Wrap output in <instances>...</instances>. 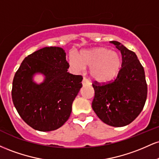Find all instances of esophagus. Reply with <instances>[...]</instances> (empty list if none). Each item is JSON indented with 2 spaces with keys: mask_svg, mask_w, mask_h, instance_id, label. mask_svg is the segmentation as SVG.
Returning <instances> with one entry per match:
<instances>
[{
  "mask_svg": "<svg viewBox=\"0 0 159 159\" xmlns=\"http://www.w3.org/2000/svg\"><path fill=\"white\" fill-rule=\"evenodd\" d=\"M90 81L88 79H87L86 78H83V81H82V85L86 86V85H90Z\"/></svg>",
  "mask_w": 159,
  "mask_h": 159,
  "instance_id": "esophagus-1",
  "label": "esophagus"
}]
</instances>
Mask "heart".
<instances>
[{
    "label": "heart",
    "instance_id": "obj_1",
    "mask_svg": "<svg viewBox=\"0 0 159 159\" xmlns=\"http://www.w3.org/2000/svg\"><path fill=\"white\" fill-rule=\"evenodd\" d=\"M69 64L76 71L90 66V73L100 82L111 81L117 76L122 67V57L118 52L104 47L84 50L69 59Z\"/></svg>",
    "mask_w": 159,
    "mask_h": 159
}]
</instances>
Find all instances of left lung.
<instances>
[{"instance_id": "1", "label": "left lung", "mask_w": 159, "mask_h": 159, "mask_svg": "<svg viewBox=\"0 0 159 159\" xmlns=\"http://www.w3.org/2000/svg\"><path fill=\"white\" fill-rule=\"evenodd\" d=\"M120 51L122 68L117 78L107 84H93L92 108L103 123L114 127L129 125L143 110L147 96L143 67L135 53L119 42L112 41Z\"/></svg>"}]
</instances>
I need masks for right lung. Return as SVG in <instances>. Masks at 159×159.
<instances>
[{
    "label": "right lung",
    "instance_id": "1",
    "mask_svg": "<svg viewBox=\"0 0 159 159\" xmlns=\"http://www.w3.org/2000/svg\"><path fill=\"white\" fill-rule=\"evenodd\" d=\"M66 52L45 47L24 59L12 81L14 106L24 121L35 130L50 132L69 119L83 78L69 73ZM42 74L43 81H34Z\"/></svg>",
    "mask_w": 159,
    "mask_h": 159
}]
</instances>
